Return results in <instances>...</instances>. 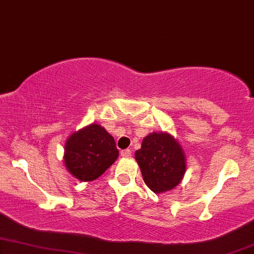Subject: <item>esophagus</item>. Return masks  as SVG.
Returning <instances> with one entry per match:
<instances>
[{
    "instance_id": "34e87169",
    "label": "esophagus",
    "mask_w": 254,
    "mask_h": 254,
    "mask_svg": "<svg viewBox=\"0 0 254 254\" xmlns=\"http://www.w3.org/2000/svg\"><path fill=\"white\" fill-rule=\"evenodd\" d=\"M131 154V149H124V151L121 152V156H122V158H130Z\"/></svg>"
}]
</instances>
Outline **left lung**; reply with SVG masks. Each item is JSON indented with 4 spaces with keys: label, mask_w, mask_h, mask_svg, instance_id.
Wrapping results in <instances>:
<instances>
[{
    "label": "left lung",
    "mask_w": 254,
    "mask_h": 254,
    "mask_svg": "<svg viewBox=\"0 0 254 254\" xmlns=\"http://www.w3.org/2000/svg\"><path fill=\"white\" fill-rule=\"evenodd\" d=\"M145 184L154 192L173 190L183 180L187 158L176 139L168 132H152L134 153Z\"/></svg>",
    "instance_id": "left-lung-1"
}]
</instances>
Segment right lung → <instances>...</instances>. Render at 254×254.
I'll list each match as a JSON object with an SVG mask.
<instances>
[{
	"instance_id": "1",
	"label": "right lung",
	"mask_w": 254,
	"mask_h": 254,
	"mask_svg": "<svg viewBox=\"0 0 254 254\" xmlns=\"http://www.w3.org/2000/svg\"><path fill=\"white\" fill-rule=\"evenodd\" d=\"M119 158L115 140L100 124L92 123L73 132L65 141L64 164L81 182L101 176Z\"/></svg>"
}]
</instances>
